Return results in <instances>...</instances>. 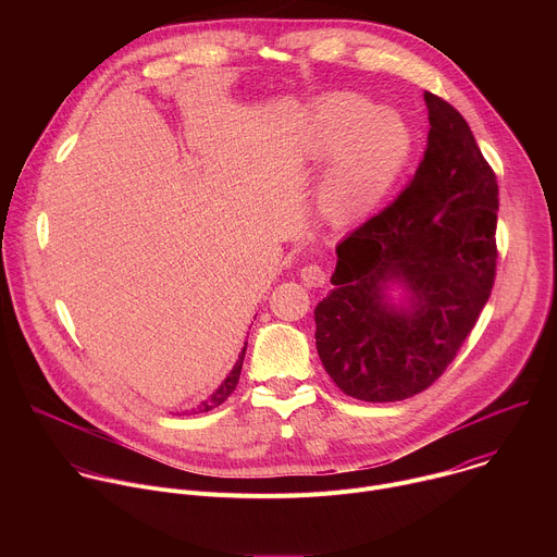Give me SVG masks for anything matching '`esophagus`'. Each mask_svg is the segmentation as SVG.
Segmentation results:
<instances>
[{"label": "esophagus", "mask_w": 557, "mask_h": 557, "mask_svg": "<svg viewBox=\"0 0 557 557\" xmlns=\"http://www.w3.org/2000/svg\"><path fill=\"white\" fill-rule=\"evenodd\" d=\"M299 277L304 280L306 286H314V288H320V286L326 284V273H324L322 267H317V264H306L299 271Z\"/></svg>", "instance_id": "obj_1"}]
</instances>
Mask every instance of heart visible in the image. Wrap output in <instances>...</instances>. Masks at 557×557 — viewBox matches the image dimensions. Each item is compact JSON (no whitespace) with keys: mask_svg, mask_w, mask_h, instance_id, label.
Listing matches in <instances>:
<instances>
[{"mask_svg":"<svg viewBox=\"0 0 557 557\" xmlns=\"http://www.w3.org/2000/svg\"><path fill=\"white\" fill-rule=\"evenodd\" d=\"M308 149L317 161L333 158L317 207L331 224L346 226L381 209L410 161L412 132L401 116L379 112L363 97L337 95L314 110Z\"/></svg>","mask_w":557,"mask_h":557,"instance_id":"heart-1","label":"heart"}]
</instances>
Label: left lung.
Masks as SVG:
<instances>
[{
  "label": "left lung",
  "mask_w": 557,
  "mask_h": 557,
  "mask_svg": "<svg viewBox=\"0 0 557 557\" xmlns=\"http://www.w3.org/2000/svg\"><path fill=\"white\" fill-rule=\"evenodd\" d=\"M423 99L430 134L412 183L337 245L333 290L314 308L326 372L370 404L410 399L445 372L496 275V174L467 121Z\"/></svg>",
  "instance_id": "8db88e82"
}]
</instances>
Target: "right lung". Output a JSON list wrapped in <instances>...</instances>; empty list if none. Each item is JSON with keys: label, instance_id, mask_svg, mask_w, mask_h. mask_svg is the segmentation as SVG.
I'll return each instance as SVG.
<instances>
[{"label": "right lung", "instance_id": "add662e5", "mask_svg": "<svg viewBox=\"0 0 557 557\" xmlns=\"http://www.w3.org/2000/svg\"><path fill=\"white\" fill-rule=\"evenodd\" d=\"M245 352H247V344H245V348H243V352L237 355V361H235V366L231 368V372L226 374V379L207 396V399L198 406V408H191V410H187V412H191V414H200V412H209V410H213V408H218L220 404H224L226 401V396L235 389V385H237V379H240V372H243V361H245ZM178 417H181V412H178Z\"/></svg>", "mask_w": 557, "mask_h": 557}]
</instances>
